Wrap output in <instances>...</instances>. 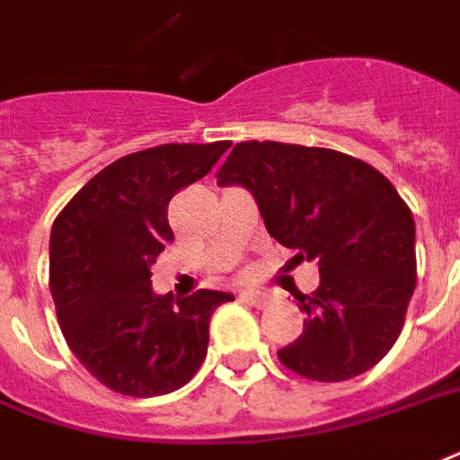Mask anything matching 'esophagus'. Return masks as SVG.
Here are the masks:
<instances>
[{
	"mask_svg": "<svg viewBox=\"0 0 460 460\" xmlns=\"http://www.w3.org/2000/svg\"><path fill=\"white\" fill-rule=\"evenodd\" d=\"M240 300L247 303V305H254V308H267L269 303H271V296L264 291H244Z\"/></svg>",
	"mask_w": 460,
	"mask_h": 460,
	"instance_id": "1",
	"label": "esophagus"
}]
</instances>
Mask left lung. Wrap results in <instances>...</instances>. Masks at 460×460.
<instances>
[{"instance_id": "obj_1", "label": "left lung", "mask_w": 460, "mask_h": 460, "mask_svg": "<svg viewBox=\"0 0 460 460\" xmlns=\"http://www.w3.org/2000/svg\"><path fill=\"white\" fill-rule=\"evenodd\" d=\"M216 177L244 186L269 234L320 267L315 291L296 296L308 320L281 364L323 383L374 368L417 286L414 220L395 186L351 155L274 140L237 143Z\"/></svg>"}]
</instances>
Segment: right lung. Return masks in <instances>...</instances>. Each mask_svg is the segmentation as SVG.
Wrapping results in <instances>:
<instances>
[{
  "label": "right lung",
  "instance_id": "1",
  "mask_svg": "<svg viewBox=\"0 0 460 460\" xmlns=\"http://www.w3.org/2000/svg\"><path fill=\"white\" fill-rule=\"evenodd\" d=\"M230 147L172 143L120 157L79 189L50 233V293L72 354L106 388L152 398L201 368L208 324L233 293L152 291L150 267L174 240L167 206Z\"/></svg>",
  "mask_w": 460,
  "mask_h": 460
}]
</instances>
